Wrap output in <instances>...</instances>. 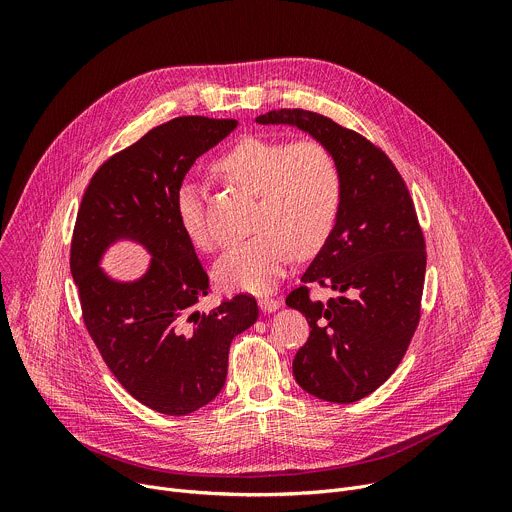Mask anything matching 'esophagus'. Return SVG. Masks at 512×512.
<instances>
[{
  "instance_id": "obj_1",
  "label": "esophagus",
  "mask_w": 512,
  "mask_h": 512,
  "mask_svg": "<svg viewBox=\"0 0 512 512\" xmlns=\"http://www.w3.org/2000/svg\"><path fill=\"white\" fill-rule=\"evenodd\" d=\"M279 306H281L279 300H273V298H261V300H259V308H261L263 312H267V314L279 310Z\"/></svg>"
}]
</instances>
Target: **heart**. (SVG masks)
Here are the masks:
<instances>
[{
    "instance_id": "obj_1",
    "label": "heart",
    "mask_w": 512,
    "mask_h": 512,
    "mask_svg": "<svg viewBox=\"0 0 512 512\" xmlns=\"http://www.w3.org/2000/svg\"><path fill=\"white\" fill-rule=\"evenodd\" d=\"M216 172L257 194L255 235L231 245L214 267L216 283L229 291H269L291 257L316 253L334 231L342 204V172L318 139L285 141L245 135L216 158ZM178 223L200 251L216 237L200 204V192L184 184L176 198Z\"/></svg>"
}]
</instances>
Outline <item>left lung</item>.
<instances>
[{
    "label": "left lung",
    "instance_id": "1",
    "mask_svg": "<svg viewBox=\"0 0 512 512\" xmlns=\"http://www.w3.org/2000/svg\"><path fill=\"white\" fill-rule=\"evenodd\" d=\"M257 123L296 125L340 164L338 221L285 304L310 324L291 364L298 385L330 403H354L395 373L419 324L427 253L411 194L381 148L330 117L277 109ZM310 282L334 288L335 298L310 301Z\"/></svg>",
    "mask_w": 512,
    "mask_h": 512
}]
</instances>
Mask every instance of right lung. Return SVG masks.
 <instances>
[{
    "mask_svg": "<svg viewBox=\"0 0 512 512\" xmlns=\"http://www.w3.org/2000/svg\"><path fill=\"white\" fill-rule=\"evenodd\" d=\"M235 127L188 115L150 129L93 174L72 233L70 273L93 342L123 389L164 415H188L221 393L231 342L259 316L247 294L194 310L208 275L176 214L186 172ZM119 238L153 255L137 282H115L98 267Z\"/></svg>",
    "mask_w": 512,
    "mask_h": 512,
    "instance_id": "obj_1",
    "label": "right lung"
}]
</instances>
